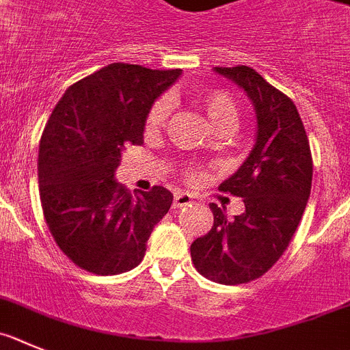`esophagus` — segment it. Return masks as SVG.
<instances>
[{
    "label": "esophagus",
    "instance_id": "obj_1",
    "mask_svg": "<svg viewBox=\"0 0 350 350\" xmlns=\"http://www.w3.org/2000/svg\"><path fill=\"white\" fill-rule=\"evenodd\" d=\"M193 202V197L187 191H178L174 195V200H172V209H181V207L188 206V204Z\"/></svg>",
    "mask_w": 350,
    "mask_h": 350
}]
</instances>
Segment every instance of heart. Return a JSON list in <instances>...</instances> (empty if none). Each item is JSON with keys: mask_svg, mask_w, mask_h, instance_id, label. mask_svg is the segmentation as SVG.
Listing matches in <instances>:
<instances>
[{"mask_svg": "<svg viewBox=\"0 0 350 350\" xmlns=\"http://www.w3.org/2000/svg\"><path fill=\"white\" fill-rule=\"evenodd\" d=\"M197 106L200 111L206 116L207 124L214 132H223L228 134L235 129L239 122V106L234 100V97H230L225 92H207L197 97ZM169 111H171V103L167 99L157 100L153 108L150 109L148 115V129L155 131L160 129L165 120H167ZM195 172H191V178Z\"/></svg>", "mask_w": 350, "mask_h": 350, "instance_id": "b5f03b06", "label": "heart"}]
</instances>
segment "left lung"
Segmentation results:
<instances>
[{
	"label": "left lung",
	"mask_w": 350,
	"mask_h": 350,
	"mask_svg": "<svg viewBox=\"0 0 350 350\" xmlns=\"http://www.w3.org/2000/svg\"><path fill=\"white\" fill-rule=\"evenodd\" d=\"M250 97L256 139L241 167L219 185L244 198L232 221L209 204L213 228L190 245L197 272L226 286L258 279L275 263L304 216L312 187V155L298 109L288 96L247 66L214 68Z\"/></svg>",
	"instance_id": "1"
}]
</instances>
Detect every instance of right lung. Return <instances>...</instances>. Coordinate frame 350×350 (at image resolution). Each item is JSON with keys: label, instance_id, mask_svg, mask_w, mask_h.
I'll list each match as a JSON object with an SVG mask.
<instances>
[{"label": "right lung", "instance_id": "right-lung-1", "mask_svg": "<svg viewBox=\"0 0 350 350\" xmlns=\"http://www.w3.org/2000/svg\"><path fill=\"white\" fill-rule=\"evenodd\" d=\"M181 73L113 62L71 85L50 115L38 155L40 198L53 241L83 270L115 275L139 265L171 207L167 188L131 195L115 172L125 144H143L153 103Z\"/></svg>", "mask_w": 350, "mask_h": 350}]
</instances>
